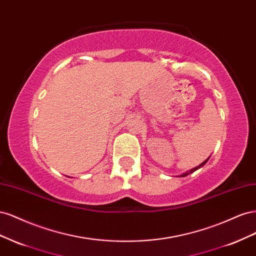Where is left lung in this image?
I'll list each match as a JSON object with an SVG mask.
<instances>
[{
    "instance_id": "left-lung-1",
    "label": "left lung",
    "mask_w": 256,
    "mask_h": 256,
    "mask_svg": "<svg viewBox=\"0 0 256 256\" xmlns=\"http://www.w3.org/2000/svg\"><path fill=\"white\" fill-rule=\"evenodd\" d=\"M209 158L210 157H208L204 162H202V164H200V166H196V168H191L190 171H187V172H184V173H182V174H180V175H178V177H184V176H187V175H189V174H191V173H193V172H196V170H198V168H200L202 166H204L205 164H206V162L209 160Z\"/></svg>"
}]
</instances>
